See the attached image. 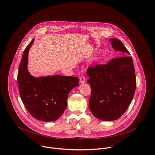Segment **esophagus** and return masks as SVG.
I'll return each instance as SVG.
<instances>
[{"mask_svg": "<svg viewBox=\"0 0 155 155\" xmlns=\"http://www.w3.org/2000/svg\"><path fill=\"white\" fill-rule=\"evenodd\" d=\"M85 81H86V78H85V77L83 76V75H81V76L80 77V82L81 83H84Z\"/></svg>", "mask_w": 155, "mask_h": 155, "instance_id": "1", "label": "esophagus"}]
</instances>
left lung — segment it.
I'll use <instances>...</instances> for the list:
<instances>
[{
	"instance_id": "1",
	"label": "left lung",
	"mask_w": 155,
	"mask_h": 155,
	"mask_svg": "<svg viewBox=\"0 0 155 155\" xmlns=\"http://www.w3.org/2000/svg\"><path fill=\"white\" fill-rule=\"evenodd\" d=\"M113 48L124 56L130 54L123 43L109 40ZM91 88L89 109L98 119L110 121L120 117L133 100L136 79L133 61L130 57L112 59L107 64H96L87 69Z\"/></svg>"
}]
</instances>
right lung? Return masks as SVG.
<instances>
[{
	"label": "right lung",
	"instance_id": "right-lung-1",
	"mask_svg": "<svg viewBox=\"0 0 155 155\" xmlns=\"http://www.w3.org/2000/svg\"><path fill=\"white\" fill-rule=\"evenodd\" d=\"M34 39L25 48L18 74L21 100L28 112L42 122L57 120L64 112L68 96L79 84L77 77L54 75L35 78L27 70L28 54Z\"/></svg>",
	"mask_w": 155,
	"mask_h": 155
}]
</instances>
